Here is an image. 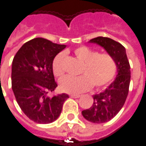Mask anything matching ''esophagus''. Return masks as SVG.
<instances>
[{"label": "esophagus", "mask_w": 146, "mask_h": 146, "mask_svg": "<svg viewBox=\"0 0 146 146\" xmlns=\"http://www.w3.org/2000/svg\"><path fill=\"white\" fill-rule=\"evenodd\" d=\"M70 97L73 98H81V95H77V94H71Z\"/></svg>", "instance_id": "1"}]
</instances>
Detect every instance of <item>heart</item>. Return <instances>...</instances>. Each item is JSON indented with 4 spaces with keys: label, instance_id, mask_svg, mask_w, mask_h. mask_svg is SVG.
<instances>
[{
    "label": "heart",
    "instance_id": "obj_1",
    "mask_svg": "<svg viewBox=\"0 0 146 146\" xmlns=\"http://www.w3.org/2000/svg\"><path fill=\"white\" fill-rule=\"evenodd\" d=\"M74 54L83 62L81 75L78 77L66 76L59 81L60 88L68 94H80L90 90L93 86L102 88L107 86L114 79L117 71L115 59L108 53H100L88 46H80L74 50ZM65 54L60 52L52 60V72L56 77H61L65 73L63 65Z\"/></svg>",
    "mask_w": 146,
    "mask_h": 146
}]
</instances>
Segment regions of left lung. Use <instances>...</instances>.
Returning a JSON list of instances; mask_svg holds the SVG:
<instances>
[{"instance_id":"obj_1","label":"left lung","mask_w":146,"mask_h":146,"mask_svg":"<svg viewBox=\"0 0 146 146\" xmlns=\"http://www.w3.org/2000/svg\"><path fill=\"white\" fill-rule=\"evenodd\" d=\"M90 42L102 46L114 58L117 65V75L114 81L102 93L95 94L93 97V106L82 111V115L86 120L101 124L113 118L124 106L129 94L130 65L125 48L117 41L109 37L98 36L90 40Z\"/></svg>"}]
</instances>
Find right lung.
Wrapping results in <instances>:
<instances>
[{
	"instance_id": "add662e5",
	"label": "right lung",
	"mask_w": 146,
	"mask_h": 146,
	"mask_svg": "<svg viewBox=\"0 0 146 146\" xmlns=\"http://www.w3.org/2000/svg\"><path fill=\"white\" fill-rule=\"evenodd\" d=\"M65 48L44 38H34L21 46L12 65V89L24 113L36 123L48 124L58 118L65 94L49 97L57 84L52 72V60Z\"/></svg>"
}]
</instances>
